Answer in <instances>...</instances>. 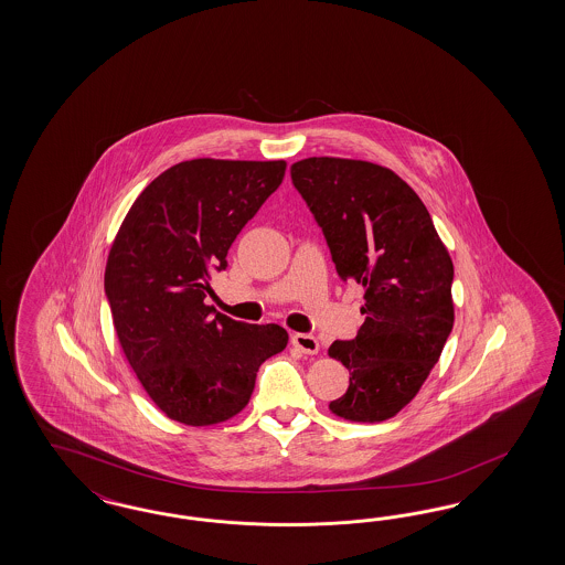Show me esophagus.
Masks as SVG:
<instances>
[{
    "label": "esophagus",
    "instance_id": "1",
    "mask_svg": "<svg viewBox=\"0 0 565 565\" xmlns=\"http://www.w3.org/2000/svg\"><path fill=\"white\" fill-rule=\"evenodd\" d=\"M291 345L298 348L302 354H308V356L319 352V340L315 335H310V333H294L291 335Z\"/></svg>",
    "mask_w": 565,
    "mask_h": 565
}]
</instances>
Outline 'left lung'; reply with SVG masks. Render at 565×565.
Segmentation results:
<instances>
[{
    "label": "left lung",
    "instance_id": "obj_1",
    "mask_svg": "<svg viewBox=\"0 0 565 565\" xmlns=\"http://www.w3.org/2000/svg\"><path fill=\"white\" fill-rule=\"evenodd\" d=\"M291 182L326 234L343 281L364 290L354 340L329 345L350 371L329 404L352 423H381L408 406L454 327V263L427 206L392 170L359 159L308 157Z\"/></svg>",
    "mask_w": 565,
    "mask_h": 565
}]
</instances>
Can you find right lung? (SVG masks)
<instances>
[{"label":"right lung","mask_w":565,"mask_h":565,"mask_svg":"<svg viewBox=\"0 0 565 565\" xmlns=\"http://www.w3.org/2000/svg\"><path fill=\"white\" fill-rule=\"evenodd\" d=\"M286 173V161L192 159L157 175L124 217L105 294L124 356L154 406L189 427L236 416L284 327L248 326L205 302L209 274Z\"/></svg>","instance_id":"add662e5"}]
</instances>
